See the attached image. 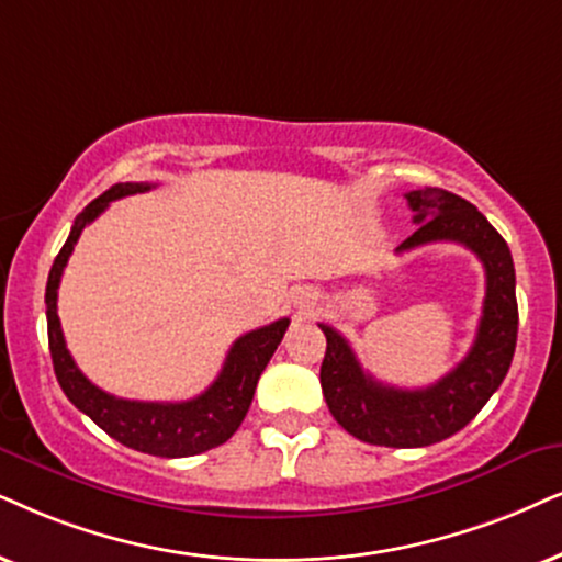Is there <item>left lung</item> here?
Wrapping results in <instances>:
<instances>
[{
  "mask_svg": "<svg viewBox=\"0 0 562 562\" xmlns=\"http://www.w3.org/2000/svg\"><path fill=\"white\" fill-rule=\"evenodd\" d=\"M417 231L396 254L451 240L477 254L485 267V303L477 337L467 358L425 389H396L375 381L355 358L352 347L329 324L322 326L326 355L322 389L329 412L358 440L392 449H420L453 436L474 420L506 379L516 350V272L508 244L487 217L446 189L425 187L407 194Z\"/></svg>",
  "mask_w": 562,
  "mask_h": 562,
  "instance_id": "left-lung-1",
  "label": "left lung"
}]
</instances>
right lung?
I'll list each match as a JSON object with an SVG mask.
<instances>
[{
    "mask_svg": "<svg viewBox=\"0 0 562 562\" xmlns=\"http://www.w3.org/2000/svg\"><path fill=\"white\" fill-rule=\"evenodd\" d=\"M153 183H116L101 196L92 199L80 215H77L67 244L61 246L59 257L54 259L52 272L46 282V322H48V350H52L54 373L61 392L77 409L85 412L98 428H103L119 443L130 446L134 451L153 453V457L179 459L194 457V453L210 451L225 443L238 425L244 423L248 407H251L254 392H257L259 375L272 358L277 345L285 337L290 318H280L261 329H254L233 342L223 371L204 394L189 402H137L122 400V396L105 394L95 383L85 379V373L75 366L72 355L67 350L61 334V322L56 314V295L59 282L72 257L77 238L113 199L150 191Z\"/></svg>",
    "mask_w": 562,
    "mask_h": 562,
    "instance_id": "1",
    "label": "right lung"
}]
</instances>
